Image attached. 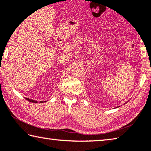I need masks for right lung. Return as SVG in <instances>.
Instances as JSON below:
<instances>
[{
	"instance_id": "right-lung-1",
	"label": "right lung",
	"mask_w": 151,
	"mask_h": 151,
	"mask_svg": "<svg viewBox=\"0 0 151 151\" xmlns=\"http://www.w3.org/2000/svg\"><path fill=\"white\" fill-rule=\"evenodd\" d=\"M26 99H27V101H30V102H32V103H37V101H34V100H32V99H28V98H26ZM40 102H42V101H40Z\"/></svg>"
}]
</instances>
